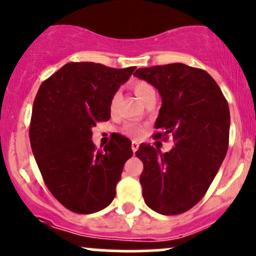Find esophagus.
Wrapping results in <instances>:
<instances>
[{
	"label": "esophagus",
	"instance_id": "obj_1",
	"mask_svg": "<svg viewBox=\"0 0 256 256\" xmlns=\"http://www.w3.org/2000/svg\"><path fill=\"white\" fill-rule=\"evenodd\" d=\"M138 146H140V144H138V142H137V141H132V144H131V148H132L134 153H135L136 150H138Z\"/></svg>",
	"mask_w": 256,
	"mask_h": 256
}]
</instances>
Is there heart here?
<instances>
[{"instance_id": "obj_1", "label": "heart", "mask_w": 256, "mask_h": 256, "mask_svg": "<svg viewBox=\"0 0 256 256\" xmlns=\"http://www.w3.org/2000/svg\"><path fill=\"white\" fill-rule=\"evenodd\" d=\"M132 88L134 90H135V93L137 94V96H138L142 102H144L150 94L156 93L154 88H153L150 83L144 82V80H136V82H134ZM119 99H120V93L119 92L115 93L114 96H112V102H110V109L112 110L116 109L118 103H119ZM125 131L126 134H128V135L138 136L141 135L142 128L140 125H137V124H128V125L125 126Z\"/></svg>"}]
</instances>
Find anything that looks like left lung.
<instances>
[{"mask_svg":"<svg viewBox=\"0 0 256 256\" xmlns=\"http://www.w3.org/2000/svg\"><path fill=\"white\" fill-rule=\"evenodd\" d=\"M137 78L162 98L156 128L173 136L176 147L162 153L141 144L136 157L144 202L160 214H179L204 198L224 160L230 140V108L214 80L200 68L169 64L138 68Z\"/></svg>","mask_w":256,"mask_h":256,"instance_id":"left-lung-1","label":"left lung"}]
</instances>
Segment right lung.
<instances>
[{"instance_id":"right-lung-1","label":"right lung","mask_w":256,"mask_h":256,"mask_svg":"<svg viewBox=\"0 0 256 256\" xmlns=\"http://www.w3.org/2000/svg\"><path fill=\"white\" fill-rule=\"evenodd\" d=\"M136 67L112 68L68 62L42 83L32 112L29 138L48 189L76 214H94L112 204L131 141L116 135L96 150L92 128L110 119V102Z\"/></svg>"}]
</instances>
